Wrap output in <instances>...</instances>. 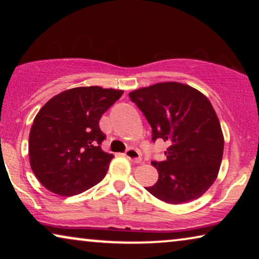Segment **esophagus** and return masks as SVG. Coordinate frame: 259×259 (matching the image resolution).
Instances as JSON below:
<instances>
[{"label":"esophagus","mask_w":259,"mask_h":259,"mask_svg":"<svg viewBox=\"0 0 259 259\" xmlns=\"http://www.w3.org/2000/svg\"><path fill=\"white\" fill-rule=\"evenodd\" d=\"M125 157L131 161L137 162V164H138V162L141 161L140 152L136 150V148H128V150L125 152Z\"/></svg>","instance_id":"obj_1"}]
</instances>
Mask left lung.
Wrapping results in <instances>:
<instances>
[{
	"label": "left lung",
	"instance_id": "8db88e82",
	"mask_svg": "<svg viewBox=\"0 0 259 259\" xmlns=\"http://www.w3.org/2000/svg\"><path fill=\"white\" fill-rule=\"evenodd\" d=\"M152 127V140L168 143L164 161H152L158 182L146 190L168 204L198 199L217 178L224 137L211 102L196 88L160 82L130 93Z\"/></svg>",
	"mask_w": 259,
	"mask_h": 259
}]
</instances>
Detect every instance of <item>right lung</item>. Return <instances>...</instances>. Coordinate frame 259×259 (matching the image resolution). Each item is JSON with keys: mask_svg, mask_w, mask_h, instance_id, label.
<instances>
[{"mask_svg": "<svg viewBox=\"0 0 259 259\" xmlns=\"http://www.w3.org/2000/svg\"><path fill=\"white\" fill-rule=\"evenodd\" d=\"M123 92L76 87L52 98L35 116L29 133V160L46 189L74 196L105 178L114 155L101 150L102 114Z\"/></svg>", "mask_w": 259, "mask_h": 259, "instance_id": "1", "label": "right lung"}]
</instances>
